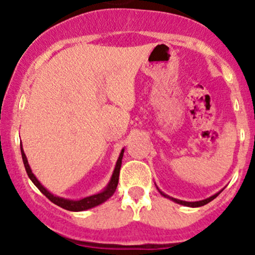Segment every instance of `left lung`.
<instances>
[{"label":"left lung","mask_w":255,"mask_h":255,"mask_svg":"<svg viewBox=\"0 0 255 255\" xmlns=\"http://www.w3.org/2000/svg\"><path fill=\"white\" fill-rule=\"evenodd\" d=\"M158 191H159V189H158ZM221 192H222V191H221ZM221 192L216 193L215 195H212V197H210V198L205 199V200H200V201H183V200H178V199H175V198L169 197V195H166V194H164V193H163V192H160V191H159V193H160V194L163 195V197H165V198L170 199V200L175 201V203H177V204H180V205H184V206H189V207H199V206H204V205L209 204L210 201H212L213 199H215L216 197H218V194H219V193H221Z\"/></svg>","instance_id":"8db88e82"}]
</instances>
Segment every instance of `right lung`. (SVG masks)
Listing matches in <instances>:
<instances>
[{
  "mask_svg": "<svg viewBox=\"0 0 255 255\" xmlns=\"http://www.w3.org/2000/svg\"><path fill=\"white\" fill-rule=\"evenodd\" d=\"M20 146H21V145H20ZM20 148H21V157H22V160H24V165H25L26 172H27L28 177L31 178L32 182L34 183V186H36L37 188L39 189V191L42 192L43 194L45 195V197L51 201V203L56 204L57 206L62 207V209H64V210H68V211H85V210L92 209V207L98 206V205H101L102 203H104V201H107L108 199H109L116 191V187H118V183H119L120 169H121L122 157H124L125 148H122L121 153H120L118 162H116L115 169H114L113 176H111L110 182L108 183L107 187H105L104 191L98 193V194H93V195H91V197H86L84 199H80V200H71V199H64V198L56 197V195L51 194V193L49 192L48 189L44 188V187L42 186V183H40L39 181L37 180V177L34 176L33 172H32L30 165H28L27 158H26L25 152H24V150H22V146Z\"/></svg>",
  "mask_w": 255,
  "mask_h": 255,
  "instance_id": "right-lung-1",
  "label": "right lung"
}]
</instances>
